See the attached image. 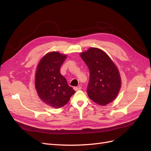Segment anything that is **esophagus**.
<instances>
[{"label": "esophagus", "instance_id": "obj_1", "mask_svg": "<svg viewBox=\"0 0 151 151\" xmlns=\"http://www.w3.org/2000/svg\"><path fill=\"white\" fill-rule=\"evenodd\" d=\"M81 89H82V87L80 86H77V87H74V89L75 91H79V90H81Z\"/></svg>", "mask_w": 151, "mask_h": 151}]
</instances>
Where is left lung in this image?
Listing matches in <instances>:
<instances>
[{
  "instance_id": "left-lung-1",
  "label": "left lung",
  "mask_w": 151,
  "mask_h": 151,
  "mask_svg": "<svg viewBox=\"0 0 151 151\" xmlns=\"http://www.w3.org/2000/svg\"><path fill=\"white\" fill-rule=\"evenodd\" d=\"M89 70L87 88L94 102L104 106L112 102L119 93L122 81L120 72L111 59L103 50L90 48L80 54Z\"/></svg>"
}]
</instances>
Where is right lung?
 Here are the masks:
<instances>
[{"mask_svg": "<svg viewBox=\"0 0 151 151\" xmlns=\"http://www.w3.org/2000/svg\"><path fill=\"white\" fill-rule=\"evenodd\" d=\"M66 58V55L58 52L48 53L40 60L35 73L38 95L42 101L53 108L63 107L76 92L60 72Z\"/></svg>", "mask_w": 151, "mask_h": 151, "instance_id": "obj_1", "label": "right lung"}]
</instances>
